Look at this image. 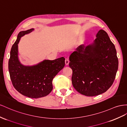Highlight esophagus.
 Instances as JSON below:
<instances>
[{"mask_svg": "<svg viewBox=\"0 0 127 127\" xmlns=\"http://www.w3.org/2000/svg\"><path fill=\"white\" fill-rule=\"evenodd\" d=\"M69 59H68V58H66V59H65V64H66V65H68L69 64Z\"/></svg>", "mask_w": 127, "mask_h": 127, "instance_id": "obj_1", "label": "esophagus"}]
</instances>
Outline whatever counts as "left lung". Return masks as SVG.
Segmentation results:
<instances>
[{
	"label": "left lung",
	"instance_id": "left-lung-1",
	"mask_svg": "<svg viewBox=\"0 0 127 127\" xmlns=\"http://www.w3.org/2000/svg\"><path fill=\"white\" fill-rule=\"evenodd\" d=\"M94 43L81 45L69 57L74 88L81 94L95 96L107 91L115 80L119 61L107 33L100 30Z\"/></svg>",
	"mask_w": 127,
	"mask_h": 127
}]
</instances>
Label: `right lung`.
<instances>
[{"mask_svg": "<svg viewBox=\"0 0 127 127\" xmlns=\"http://www.w3.org/2000/svg\"><path fill=\"white\" fill-rule=\"evenodd\" d=\"M34 29L20 32L10 52L8 70L13 87L20 94L32 98L45 97L52 91V80L64 67V57L44 60L33 66H24L18 58V44L21 37Z\"/></svg>", "mask_w": 127, "mask_h": 127, "instance_id": "1", "label": "right lung"}]
</instances>
